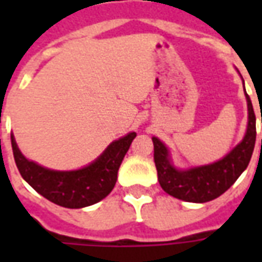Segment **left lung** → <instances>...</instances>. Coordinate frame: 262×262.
I'll use <instances>...</instances> for the list:
<instances>
[{"instance_id": "left-lung-1", "label": "left lung", "mask_w": 262, "mask_h": 262, "mask_svg": "<svg viewBox=\"0 0 262 262\" xmlns=\"http://www.w3.org/2000/svg\"><path fill=\"white\" fill-rule=\"evenodd\" d=\"M246 91V90H244ZM248 109L247 130L243 140L223 159L212 164L177 168L171 160L170 150L157 137H153L154 163L161 188L171 196L185 202L203 203L213 201L236 182L247 168L255 146V115L253 103L246 92ZM262 122V118H261Z\"/></svg>"}]
</instances>
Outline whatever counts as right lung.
Listing matches in <instances>:
<instances>
[{
	"mask_svg": "<svg viewBox=\"0 0 262 262\" xmlns=\"http://www.w3.org/2000/svg\"><path fill=\"white\" fill-rule=\"evenodd\" d=\"M135 132L109 144L91 164L80 170L57 171L46 168L20 153L14 135L11 144L20 176L36 192L59 206L80 209L102 201L114 189L122 160L130 147Z\"/></svg>",
	"mask_w": 262,
	"mask_h": 262,
	"instance_id": "right-lung-1",
	"label": "right lung"
}]
</instances>
